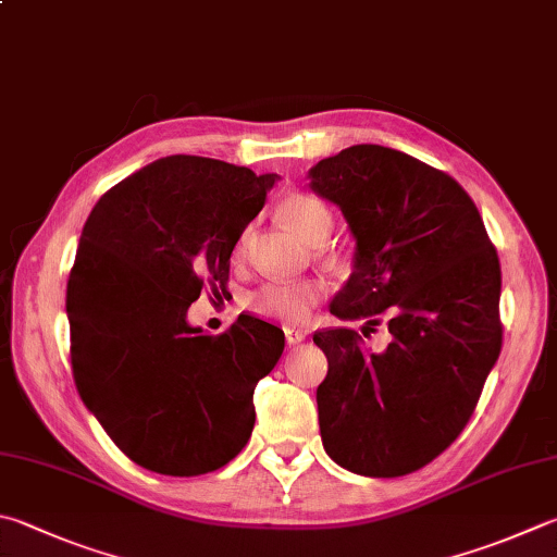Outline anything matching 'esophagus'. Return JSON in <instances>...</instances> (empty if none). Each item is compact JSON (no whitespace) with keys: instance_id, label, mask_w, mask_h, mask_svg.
Instances as JSON below:
<instances>
[{"instance_id":"obj_1","label":"esophagus","mask_w":557,"mask_h":557,"mask_svg":"<svg viewBox=\"0 0 557 557\" xmlns=\"http://www.w3.org/2000/svg\"><path fill=\"white\" fill-rule=\"evenodd\" d=\"M283 332H286V342L288 344H300L302 339L308 337V332L300 330V327H286Z\"/></svg>"}]
</instances>
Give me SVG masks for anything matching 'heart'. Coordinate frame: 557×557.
I'll return each mask as SVG.
<instances>
[{
  "label": "heart",
  "mask_w": 557,
  "mask_h": 557,
  "mask_svg": "<svg viewBox=\"0 0 557 557\" xmlns=\"http://www.w3.org/2000/svg\"><path fill=\"white\" fill-rule=\"evenodd\" d=\"M278 213L296 233L310 245H322L334 227V211L324 198L310 191H293L283 196ZM251 233L245 230L235 245V255L245 257ZM327 293V286L318 278L306 281H267L259 288L249 290L245 306L259 318L300 324L306 322L312 310Z\"/></svg>",
  "instance_id": "1"
}]
</instances>
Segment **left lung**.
I'll return each mask as SVG.
<instances>
[{
    "mask_svg": "<svg viewBox=\"0 0 557 557\" xmlns=\"http://www.w3.org/2000/svg\"><path fill=\"white\" fill-rule=\"evenodd\" d=\"M310 188L356 239L330 312L366 320L363 337L385 314L393 337L371 351L349 327L312 334L330 366L322 446L356 475L414 473L463 432L499 359L497 249L463 186L400 150L354 145L314 164Z\"/></svg>",
    "mask_w": 557,
    "mask_h": 557,
    "instance_id": "obj_1",
    "label": "left lung"
}]
</instances>
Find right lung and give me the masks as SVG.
Instances as JSON below:
<instances>
[{
    "label": "right lung",
    "mask_w": 557,
    "mask_h": 557,
    "mask_svg": "<svg viewBox=\"0 0 557 557\" xmlns=\"http://www.w3.org/2000/svg\"><path fill=\"white\" fill-rule=\"evenodd\" d=\"M278 174L211 157H162L99 198L67 281L82 403L133 463L194 478L230 463L255 429V387L283 332L251 314L213 337L186 322Z\"/></svg>",
    "instance_id": "obj_1"
}]
</instances>
